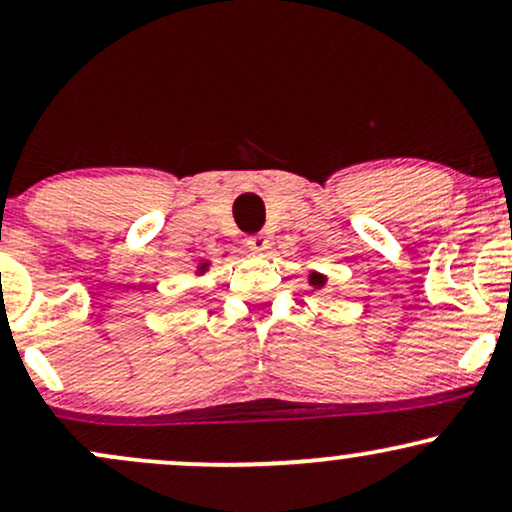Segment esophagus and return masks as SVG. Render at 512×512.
Listing matches in <instances>:
<instances>
[{"mask_svg": "<svg viewBox=\"0 0 512 512\" xmlns=\"http://www.w3.org/2000/svg\"><path fill=\"white\" fill-rule=\"evenodd\" d=\"M248 248L255 252H267L269 250V238L264 233H255V236L248 238Z\"/></svg>", "mask_w": 512, "mask_h": 512, "instance_id": "obj_1", "label": "esophagus"}]
</instances>
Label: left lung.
<instances>
[{
	"instance_id": "obj_1",
	"label": "left lung",
	"mask_w": 512,
	"mask_h": 512,
	"mask_svg": "<svg viewBox=\"0 0 512 512\" xmlns=\"http://www.w3.org/2000/svg\"><path fill=\"white\" fill-rule=\"evenodd\" d=\"M308 281H310V286H313V289H322V286L327 284V276L320 274V272H310Z\"/></svg>"
}]
</instances>
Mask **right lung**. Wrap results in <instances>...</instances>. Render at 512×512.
<instances>
[{"label":"right lung","instance_id":"obj_1","mask_svg":"<svg viewBox=\"0 0 512 512\" xmlns=\"http://www.w3.org/2000/svg\"><path fill=\"white\" fill-rule=\"evenodd\" d=\"M209 269V262H199V267H197V272L195 274H204Z\"/></svg>","mask_w":512,"mask_h":512}]
</instances>
